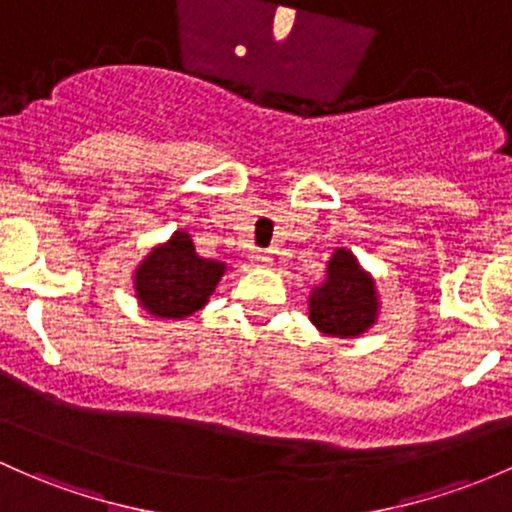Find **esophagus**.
I'll use <instances>...</instances> for the list:
<instances>
[{
  "mask_svg": "<svg viewBox=\"0 0 512 512\" xmlns=\"http://www.w3.org/2000/svg\"><path fill=\"white\" fill-rule=\"evenodd\" d=\"M252 265L270 267L272 265V255H270V252H255V255H252Z\"/></svg>",
  "mask_w": 512,
  "mask_h": 512,
  "instance_id": "esophagus-1",
  "label": "esophagus"
}]
</instances>
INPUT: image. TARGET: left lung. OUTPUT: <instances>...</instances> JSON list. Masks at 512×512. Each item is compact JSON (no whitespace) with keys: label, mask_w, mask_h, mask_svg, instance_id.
Instances as JSON below:
<instances>
[{"label":"left lung","mask_w":512,"mask_h":512,"mask_svg":"<svg viewBox=\"0 0 512 512\" xmlns=\"http://www.w3.org/2000/svg\"><path fill=\"white\" fill-rule=\"evenodd\" d=\"M378 309L373 277L358 265L353 252L338 247L326 265L324 284L311 289V324L328 336L355 338L378 321Z\"/></svg>","instance_id":"8db88e82"}]
</instances>
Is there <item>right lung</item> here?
I'll use <instances>...</instances> for the list:
<instances>
[{
  "label": "right lung",
  "mask_w": 512,
  "mask_h": 512,
  "mask_svg": "<svg viewBox=\"0 0 512 512\" xmlns=\"http://www.w3.org/2000/svg\"><path fill=\"white\" fill-rule=\"evenodd\" d=\"M225 262L196 255L191 235L176 230L169 242L157 245L134 270V292L144 311L159 319H186L203 309Z\"/></svg>",
  "instance_id": "1"
}]
</instances>
